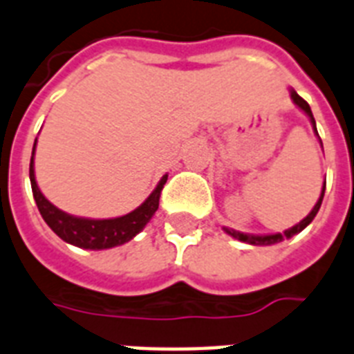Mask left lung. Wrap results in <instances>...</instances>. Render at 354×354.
I'll use <instances>...</instances> for the list:
<instances>
[{
  "label": "left lung",
  "mask_w": 354,
  "mask_h": 354,
  "mask_svg": "<svg viewBox=\"0 0 354 354\" xmlns=\"http://www.w3.org/2000/svg\"><path fill=\"white\" fill-rule=\"evenodd\" d=\"M291 99H293V103L297 104L299 108H302L304 112H306V115H308L309 119H311V122H313V128L315 131H317V124H315V118H313V112H311V108H309V104L304 101L302 97H300L299 93L295 92V90H291ZM318 136V131H317ZM324 192H326V184L322 186V194H320V198L317 201V204H315V208L309 212V215L306 218H302L299 224H295L293 227H289V230H286L284 233H275V235H246V233H239L235 232V230H227V227H224L226 230L227 235H232L233 239H239V241L242 242H248V244H253V246H270V244H277V242H282L284 239H291L293 235H297V233H300L304 230V227L308 226L311 221L315 218V215L318 213V209H320V204H322V198H324Z\"/></svg>",
  "instance_id": "1"
}]
</instances>
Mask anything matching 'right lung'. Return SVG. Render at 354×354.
I'll use <instances>...</instances> for the list:
<instances>
[{
	"label": "right lung",
	"mask_w": 354,
	"mask_h": 354,
	"mask_svg": "<svg viewBox=\"0 0 354 354\" xmlns=\"http://www.w3.org/2000/svg\"><path fill=\"white\" fill-rule=\"evenodd\" d=\"M34 150H36V142L32 148L30 184L37 209H39L41 217L45 218V223L50 226L52 232L68 244L84 248V250H108V248L121 246L141 232L159 208L160 192L165 188L168 175H165L159 180L157 188L151 192L150 197L146 198L139 208L122 215V217L95 221V218L74 217V215L61 212L50 201H46L45 195L41 194V189L37 188L36 175H34Z\"/></svg>",
	"instance_id": "1"
}]
</instances>
